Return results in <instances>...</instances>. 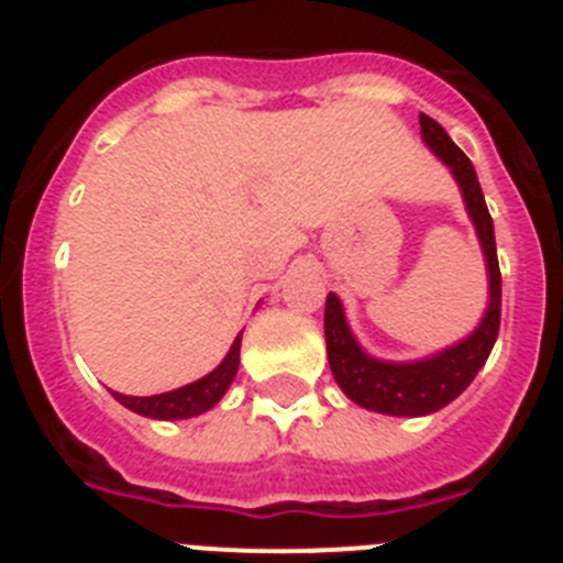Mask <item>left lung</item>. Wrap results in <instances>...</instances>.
I'll use <instances>...</instances> for the list:
<instances>
[{"mask_svg": "<svg viewBox=\"0 0 563 563\" xmlns=\"http://www.w3.org/2000/svg\"><path fill=\"white\" fill-rule=\"evenodd\" d=\"M420 134L422 143L451 168L462 191L467 217L474 222L482 256H485L487 307L474 332L445 346V350L417 357V361H383V357L369 355L357 343V338L352 335L341 298L335 292L327 296L324 338L335 383L352 402H357L363 409L377 411V415L391 417L434 415L442 406L456 400L471 386L476 372L485 366L487 355L494 350L496 335H499L501 318V273L499 258H496L494 220H490L485 194H482L479 180H476L474 163L467 161L462 148L449 137V132L429 114H420Z\"/></svg>", "mask_w": 563, "mask_h": 563, "instance_id": "8db88e82", "label": "left lung"}]
</instances>
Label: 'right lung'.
<instances>
[{"label": "right lung", "instance_id": "right-lung-1", "mask_svg": "<svg viewBox=\"0 0 563 563\" xmlns=\"http://www.w3.org/2000/svg\"><path fill=\"white\" fill-rule=\"evenodd\" d=\"M239 350H242V332L236 335V341L231 343L228 355L222 357V363L213 372H208L200 380L180 386V389L163 391V395H148V397H132L121 395V391H112V397L121 406H126L129 411L141 417H152V420H188V417L206 415L208 409H213L217 402L225 397L228 386L233 383L239 372Z\"/></svg>", "mask_w": 563, "mask_h": 563}]
</instances>
